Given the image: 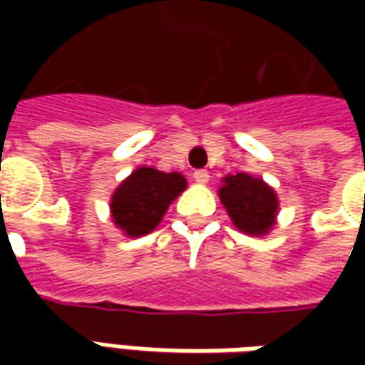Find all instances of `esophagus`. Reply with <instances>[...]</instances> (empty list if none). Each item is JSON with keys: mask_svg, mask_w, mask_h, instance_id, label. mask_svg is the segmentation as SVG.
<instances>
[{"mask_svg": "<svg viewBox=\"0 0 365 365\" xmlns=\"http://www.w3.org/2000/svg\"><path fill=\"white\" fill-rule=\"evenodd\" d=\"M192 178H195L197 182L205 185V182H209V173H207L205 168H199V170H195V173H192Z\"/></svg>", "mask_w": 365, "mask_h": 365, "instance_id": "obj_1", "label": "esophagus"}]
</instances>
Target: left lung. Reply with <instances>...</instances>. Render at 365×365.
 Returning <instances> with one entry per match:
<instances>
[{
	"mask_svg": "<svg viewBox=\"0 0 365 365\" xmlns=\"http://www.w3.org/2000/svg\"><path fill=\"white\" fill-rule=\"evenodd\" d=\"M223 182L219 197L233 225L250 235H264L268 232L278 209L276 192L264 180L244 173L225 176Z\"/></svg>",
	"mask_w": 365,
	"mask_h": 365,
	"instance_id": "obj_1",
	"label": "left lung"
}]
</instances>
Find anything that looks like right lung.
Returning <instances> with one entry per match:
<instances>
[{
  "label": "right lung",
  "mask_w": 365,
  "mask_h": 365,
  "mask_svg": "<svg viewBox=\"0 0 365 365\" xmlns=\"http://www.w3.org/2000/svg\"><path fill=\"white\" fill-rule=\"evenodd\" d=\"M187 189L185 176L142 166L121 182L111 197L115 225L132 237L150 233L164 217L168 205Z\"/></svg>",
  "instance_id": "obj_1"
}]
</instances>
